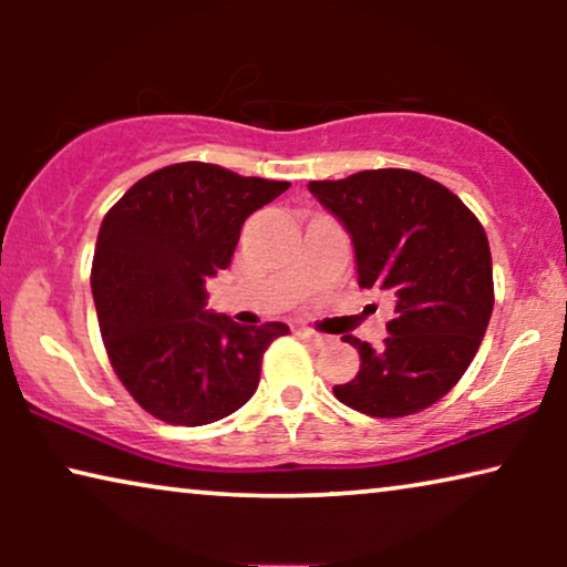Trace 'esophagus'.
I'll list each match as a JSON object with an SVG mask.
<instances>
[{"label":"esophagus","instance_id":"obj_1","mask_svg":"<svg viewBox=\"0 0 567 567\" xmlns=\"http://www.w3.org/2000/svg\"><path fill=\"white\" fill-rule=\"evenodd\" d=\"M299 338L315 348H324L330 343L328 336H320V332H315V330H299Z\"/></svg>","mask_w":567,"mask_h":567}]
</instances>
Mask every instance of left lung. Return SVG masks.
Masks as SVG:
<instances>
[{
	"label": "left lung",
	"mask_w": 567,
	"mask_h": 567,
	"mask_svg": "<svg viewBox=\"0 0 567 567\" xmlns=\"http://www.w3.org/2000/svg\"><path fill=\"white\" fill-rule=\"evenodd\" d=\"M309 193L351 235L361 289L394 301L382 348L346 336L361 367L332 392L371 417L421 413L460 382L491 322L493 260L483 224L452 190L413 169L312 181Z\"/></svg>",
	"instance_id": "left-lung-1"
}]
</instances>
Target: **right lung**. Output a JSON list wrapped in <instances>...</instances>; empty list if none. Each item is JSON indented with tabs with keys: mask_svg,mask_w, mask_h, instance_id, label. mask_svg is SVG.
<instances>
[{
	"mask_svg": "<svg viewBox=\"0 0 567 567\" xmlns=\"http://www.w3.org/2000/svg\"><path fill=\"white\" fill-rule=\"evenodd\" d=\"M289 183L206 162L146 175L105 214L92 258V299L115 374L146 413L206 425L258 390L266 348L284 322L243 328L206 309V281L231 262L247 216Z\"/></svg>",
	"mask_w": 567,
	"mask_h": 567,
	"instance_id": "right-lung-1",
	"label": "right lung"
}]
</instances>
